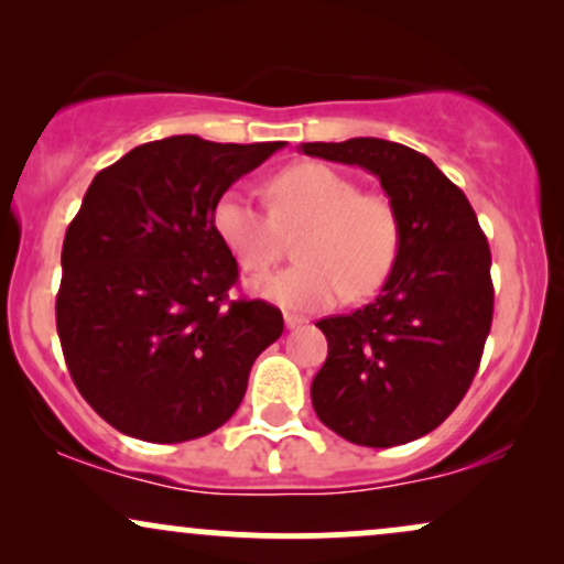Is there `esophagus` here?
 <instances>
[{"label": "esophagus", "mask_w": 564, "mask_h": 564, "mask_svg": "<svg viewBox=\"0 0 564 564\" xmlns=\"http://www.w3.org/2000/svg\"><path fill=\"white\" fill-rule=\"evenodd\" d=\"M283 323H286V328H300L307 323V318H302V315H294V313H286L283 315Z\"/></svg>", "instance_id": "obj_1"}]
</instances>
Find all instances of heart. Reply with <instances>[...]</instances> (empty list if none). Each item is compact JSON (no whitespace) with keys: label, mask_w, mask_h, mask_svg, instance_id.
I'll use <instances>...</instances> for the list:
<instances>
[{"label":"heart","mask_w":564,"mask_h":564,"mask_svg":"<svg viewBox=\"0 0 564 564\" xmlns=\"http://www.w3.org/2000/svg\"><path fill=\"white\" fill-rule=\"evenodd\" d=\"M273 215L230 191L215 206V230L246 273H262L283 254V236H300V264L249 281V291L286 310H326L341 296L366 300L398 262L400 217L377 193L321 161L278 172L268 183Z\"/></svg>","instance_id":"heart-1"}]
</instances>
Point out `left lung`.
Masks as SVG:
<instances>
[{
    "label": "left lung",
    "instance_id": "left-lung-1",
    "mask_svg": "<svg viewBox=\"0 0 564 564\" xmlns=\"http://www.w3.org/2000/svg\"><path fill=\"white\" fill-rule=\"evenodd\" d=\"M300 151L371 172L400 217L398 262L377 300L318 321L328 358L313 408L355 445L411 443L451 416L480 366L494 321L488 241L467 196L413 148L352 138Z\"/></svg>",
    "mask_w": 564,
    "mask_h": 564
}]
</instances>
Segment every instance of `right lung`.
Listing matches in <instances>:
<instances>
[{
    "instance_id": "add662e5",
    "label": "right lung",
    "mask_w": 564,
    "mask_h": 564,
    "mask_svg": "<svg viewBox=\"0 0 564 564\" xmlns=\"http://www.w3.org/2000/svg\"><path fill=\"white\" fill-rule=\"evenodd\" d=\"M283 145L174 134L132 148L84 193L63 241L57 336L76 390L113 430L185 443L241 405L283 315L228 302L238 264L215 206Z\"/></svg>"
}]
</instances>
